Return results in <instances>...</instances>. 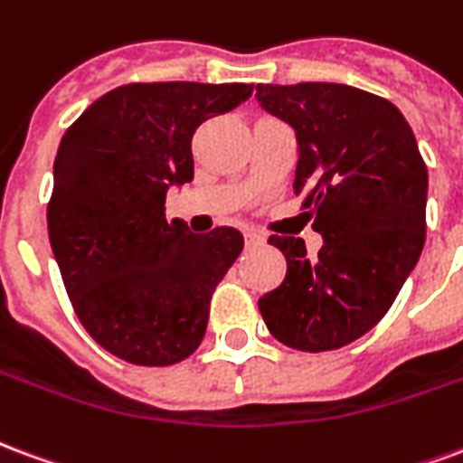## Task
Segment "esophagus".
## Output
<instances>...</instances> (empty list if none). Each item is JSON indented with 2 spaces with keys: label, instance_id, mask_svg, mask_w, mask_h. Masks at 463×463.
Instances as JSON below:
<instances>
[{
  "label": "esophagus",
  "instance_id": "1",
  "mask_svg": "<svg viewBox=\"0 0 463 463\" xmlns=\"http://www.w3.org/2000/svg\"><path fill=\"white\" fill-rule=\"evenodd\" d=\"M244 236H246V246H261L266 241L264 234H261V232H256V229H246Z\"/></svg>",
  "mask_w": 463,
  "mask_h": 463
}]
</instances>
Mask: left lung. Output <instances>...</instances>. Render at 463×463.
Segmentation results:
<instances>
[{"instance_id": "obj_1", "label": "left lung", "mask_w": 463, "mask_h": 463, "mask_svg": "<svg viewBox=\"0 0 463 463\" xmlns=\"http://www.w3.org/2000/svg\"><path fill=\"white\" fill-rule=\"evenodd\" d=\"M271 116L296 130L293 192L323 246L269 236L286 279L259 298L283 345L326 353L373 330L417 266L427 236V165L410 123L387 98L343 83L256 86Z\"/></svg>"}]
</instances>
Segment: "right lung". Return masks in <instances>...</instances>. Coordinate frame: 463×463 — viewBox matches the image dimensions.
Returning a JSON list of instances; mask_svg holds the SVG:
<instances>
[{
	"instance_id": "add662e5",
	"label": "right lung",
	"mask_w": 463,
	"mask_h": 463,
	"mask_svg": "<svg viewBox=\"0 0 463 463\" xmlns=\"http://www.w3.org/2000/svg\"><path fill=\"white\" fill-rule=\"evenodd\" d=\"M246 83H128L61 137L49 239L71 306L98 345L167 367L199 347L217 283L244 249L232 227L192 234L165 219L172 184L194 177L192 135L241 106Z\"/></svg>"
}]
</instances>
